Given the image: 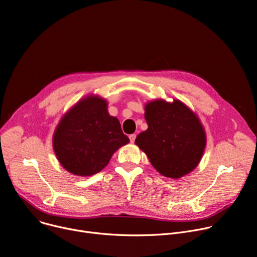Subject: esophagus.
Masks as SVG:
<instances>
[{
    "mask_svg": "<svg viewBox=\"0 0 257 257\" xmlns=\"http://www.w3.org/2000/svg\"><path fill=\"white\" fill-rule=\"evenodd\" d=\"M130 140H131V142H132V143H134V142H135V140H136V135H135V134L130 135Z\"/></svg>",
    "mask_w": 257,
    "mask_h": 257,
    "instance_id": "esophagus-1",
    "label": "esophagus"
}]
</instances>
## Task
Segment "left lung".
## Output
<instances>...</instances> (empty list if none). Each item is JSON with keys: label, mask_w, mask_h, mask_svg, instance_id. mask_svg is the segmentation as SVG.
I'll return each mask as SVG.
<instances>
[{"label": "left lung", "mask_w": 257, "mask_h": 257, "mask_svg": "<svg viewBox=\"0 0 257 257\" xmlns=\"http://www.w3.org/2000/svg\"><path fill=\"white\" fill-rule=\"evenodd\" d=\"M148 128L136 138L151 165L163 176L177 179L199 165L206 134L199 118L183 103L156 100L145 106Z\"/></svg>", "instance_id": "8db88e82"}]
</instances>
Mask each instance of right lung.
<instances>
[{
	"mask_svg": "<svg viewBox=\"0 0 257 257\" xmlns=\"http://www.w3.org/2000/svg\"><path fill=\"white\" fill-rule=\"evenodd\" d=\"M130 142L119 120L110 116L107 102L88 96L63 118L53 135V149L61 165L78 176L101 172L113 153Z\"/></svg>",
	"mask_w": 257,
	"mask_h": 257,
	"instance_id": "1",
	"label": "right lung"
}]
</instances>
